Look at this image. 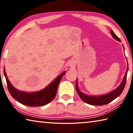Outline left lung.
<instances>
[{"mask_svg":"<svg viewBox=\"0 0 133 133\" xmlns=\"http://www.w3.org/2000/svg\"><path fill=\"white\" fill-rule=\"evenodd\" d=\"M111 35H112V37L114 39H116L117 41L121 42L120 39L117 36L115 35V33L113 32V31L111 30L110 31ZM124 50V48L123 46ZM127 66H129L127 62ZM129 70V67H127V71L125 72V74L124 76L123 80L121 82V84L118 87H117L116 89H114V90L111 91L110 93L104 94V95H100V96H89L87 94H85L83 93V92L80 90V89L78 87V80L77 79V81L76 82V89L77 91L78 96H80L81 99L83 101V102L87 103V104L93 105H103L104 104H109V103L111 102L112 100H114V99H116L117 97L120 95L122 93L124 88L125 87V83H126V78H127V72Z\"/></svg>","mask_w":133,"mask_h":133,"instance_id":"1","label":"left lung"}]
</instances>
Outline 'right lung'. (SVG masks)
I'll list each match as a JSON object with an SVG mask.
<instances>
[{
    "mask_svg": "<svg viewBox=\"0 0 133 133\" xmlns=\"http://www.w3.org/2000/svg\"><path fill=\"white\" fill-rule=\"evenodd\" d=\"M65 73L66 71L58 75L48 86L43 90L36 92L28 93L18 90L13 86L10 81L8 80L4 68V75L6 77L8 90L11 96L21 104L30 107L42 106L51 102L55 97L58 84Z\"/></svg>",
    "mask_w": 133,
    "mask_h": 133,
    "instance_id": "obj_1",
    "label": "right lung"
}]
</instances>
